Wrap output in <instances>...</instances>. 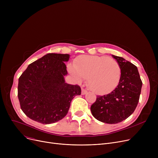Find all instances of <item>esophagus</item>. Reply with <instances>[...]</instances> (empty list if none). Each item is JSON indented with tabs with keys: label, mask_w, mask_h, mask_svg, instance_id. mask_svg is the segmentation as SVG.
Instances as JSON below:
<instances>
[{
	"label": "esophagus",
	"mask_w": 158,
	"mask_h": 158,
	"mask_svg": "<svg viewBox=\"0 0 158 158\" xmlns=\"http://www.w3.org/2000/svg\"><path fill=\"white\" fill-rule=\"evenodd\" d=\"M87 92H88L86 89H85L84 88H82V89H81V94L82 95H85L87 94Z\"/></svg>",
	"instance_id": "1"
}]
</instances>
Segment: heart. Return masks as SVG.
Instances as JSON below:
<instances>
[{
    "mask_svg": "<svg viewBox=\"0 0 158 158\" xmlns=\"http://www.w3.org/2000/svg\"><path fill=\"white\" fill-rule=\"evenodd\" d=\"M68 70L77 82L87 78V85L93 92L105 95L117 87L121 77V69L115 60L106 56L82 55L77 57Z\"/></svg>",
    "mask_w": 158,
    "mask_h": 158,
    "instance_id": "obj_1",
    "label": "heart"
}]
</instances>
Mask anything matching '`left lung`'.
<instances>
[{"label":"left lung","instance_id":"8db88e82","mask_svg":"<svg viewBox=\"0 0 158 158\" xmlns=\"http://www.w3.org/2000/svg\"><path fill=\"white\" fill-rule=\"evenodd\" d=\"M121 69L120 82L113 92L97 96L91 106L94 117L106 123H117L127 118L138 105L142 82L136 66L122 57L112 55Z\"/></svg>","mask_w":158,"mask_h":158}]
</instances>
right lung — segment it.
<instances>
[{
  "instance_id": "1",
  "label": "right lung",
  "mask_w": 158,
  "mask_h": 158,
  "mask_svg": "<svg viewBox=\"0 0 158 158\" xmlns=\"http://www.w3.org/2000/svg\"><path fill=\"white\" fill-rule=\"evenodd\" d=\"M69 58L66 54H47L31 63L19 77V100L29 118L44 124L59 121L68 113L73 97L81 95L80 86L64 81V63Z\"/></svg>"
}]
</instances>
